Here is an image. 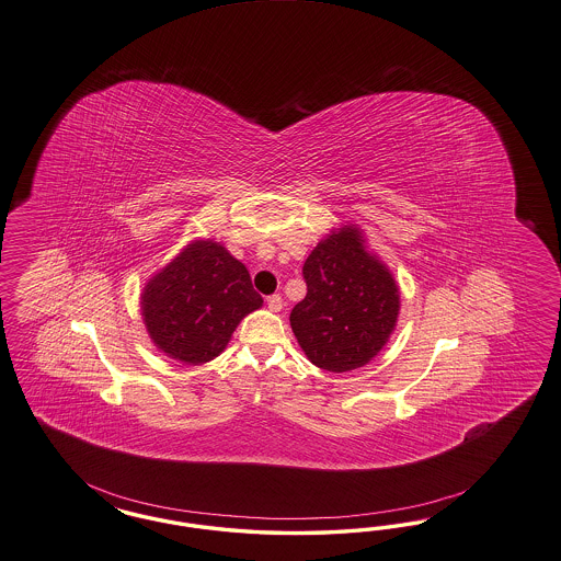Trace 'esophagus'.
I'll list each match as a JSON object with an SVG mask.
<instances>
[{"label": "esophagus", "mask_w": 561, "mask_h": 561, "mask_svg": "<svg viewBox=\"0 0 561 561\" xmlns=\"http://www.w3.org/2000/svg\"><path fill=\"white\" fill-rule=\"evenodd\" d=\"M267 307H270V310H273V312L282 310V307H284L282 296H279V294H271V296H267Z\"/></svg>", "instance_id": "esophagus-1"}]
</instances>
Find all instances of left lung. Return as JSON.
I'll return each instance as SVG.
<instances>
[{"label": "left lung", "mask_w": 561, "mask_h": 561, "mask_svg": "<svg viewBox=\"0 0 561 561\" xmlns=\"http://www.w3.org/2000/svg\"><path fill=\"white\" fill-rule=\"evenodd\" d=\"M302 275L307 296L290 325L307 358L329 373L365 367L398 323L400 290L389 270L356 226H344L314 247Z\"/></svg>", "instance_id": "obj_1"}]
</instances>
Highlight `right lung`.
<instances>
[{"label": "right lung", "instance_id": "add662e5", "mask_svg": "<svg viewBox=\"0 0 561 561\" xmlns=\"http://www.w3.org/2000/svg\"><path fill=\"white\" fill-rule=\"evenodd\" d=\"M261 305L249 270L213 240L191 242L140 296L154 346L186 365L219 356L238 323Z\"/></svg>", "mask_w": 561, "mask_h": 561}]
</instances>
